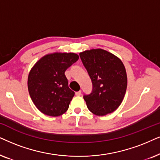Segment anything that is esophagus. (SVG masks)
Listing matches in <instances>:
<instances>
[{
    "instance_id": "esophagus-1",
    "label": "esophagus",
    "mask_w": 160,
    "mask_h": 160,
    "mask_svg": "<svg viewBox=\"0 0 160 160\" xmlns=\"http://www.w3.org/2000/svg\"><path fill=\"white\" fill-rule=\"evenodd\" d=\"M75 95L76 96H80L81 95V91H77V92H75Z\"/></svg>"
}]
</instances>
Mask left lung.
I'll return each mask as SVG.
<instances>
[{
	"instance_id": "8db88e82",
	"label": "left lung",
	"mask_w": 160,
	"mask_h": 160,
	"mask_svg": "<svg viewBox=\"0 0 160 160\" xmlns=\"http://www.w3.org/2000/svg\"><path fill=\"white\" fill-rule=\"evenodd\" d=\"M93 84L92 92L84 95L88 110L97 116L111 113L122 102L127 87V76L121 60L102 49L80 52Z\"/></svg>"
}]
</instances>
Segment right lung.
Returning a JSON list of instances; mask_svg holds the SVG:
<instances>
[{
  "mask_svg": "<svg viewBox=\"0 0 160 160\" xmlns=\"http://www.w3.org/2000/svg\"><path fill=\"white\" fill-rule=\"evenodd\" d=\"M79 59L74 52H53L44 55L31 68L28 88L37 109L56 117L67 111L74 92L68 86L65 71Z\"/></svg>",
  "mask_w": 160,
  "mask_h": 160,
  "instance_id": "add662e5",
  "label": "right lung"
}]
</instances>
